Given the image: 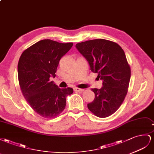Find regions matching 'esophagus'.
Wrapping results in <instances>:
<instances>
[{
    "label": "esophagus",
    "instance_id": "1",
    "mask_svg": "<svg viewBox=\"0 0 154 154\" xmlns=\"http://www.w3.org/2000/svg\"><path fill=\"white\" fill-rule=\"evenodd\" d=\"M84 89H81V88H74V91H77V92H82L84 91Z\"/></svg>",
    "mask_w": 154,
    "mask_h": 154
}]
</instances>
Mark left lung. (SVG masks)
<instances>
[{"label": "left lung", "instance_id": "8db88e82", "mask_svg": "<svg viewBox=\"0 0 154 154\" xmlns=\"http://www.w3.org/2000/svg\"><path fill=\"white\" fill-rule=\"evenodd\" d=\"M75 46L88 61L91 71L103 81L101 88L91 89L95 99L88 108L98 117L112 115L124 101L129 86L131 69L125 51L116 42L102 38L77 43Z\"/></svg>", "mask_w": 154, "mask_h": 154}]
</instances>
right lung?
Segmentation results:
<instances>
[{"label":"right lung","instance_id":"add662e5","mask_svg":"<svg viewBox=\"0 0 154 154\" xmlns=\"http://www.w3.org/2000/svg\"><path fill=\"white\" fill-rule=\"evenodd\" d=\"M73 45L45 39L25 50L19 59L18 78L22 94L33 110L43 117L59 116L65 108L66 97L73 94L72 88L61 89L50 81V77H55L60 59Z\"/></svg>","mask_w":154,"mask_h":154}]
</instances>
